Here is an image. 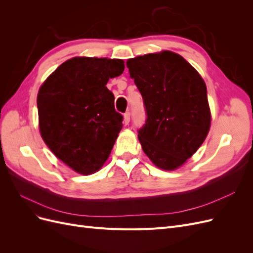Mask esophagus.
<instances>
[{
	"instance_id": "esophagus-1",
	"label": "esophagus",
	"mask_w": 253,
	"mask_h": 253,
	"mask_svg": "<svg viewBox=\"0 0 253 253\" xmlns=\"http://www.w3.org/2000/svg\"><path fill=\"white\" fill-rule=\"evenodd\" d=\"M124 122H125V125H128V122H129V113L128 112H126L124 115Z\"/></svg>"
}]
</instances>
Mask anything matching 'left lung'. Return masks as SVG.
Listing matches in <instances>:
<instances>
[{
	"instance_id": "obj_1",
	"label": "left lung",
	"mask_w": 253,
	"mask_h": 253,
	"mask_svg": "<svg viewBox=\"0 0 253 253\" xmlns=\"http://www.w3.org/2000/svg\"><path fill=\"white\" fill-rule=\"evenodd\" d=\"M148 118L138 139L157 168L174 171L192 157L209 133L211 112L202 76L170 50L126 61Z\"/></svg>"
}]
</instances>
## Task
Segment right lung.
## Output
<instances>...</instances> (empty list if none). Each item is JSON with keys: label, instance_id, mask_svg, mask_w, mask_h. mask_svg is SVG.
<instances>
[{"label": "right lung", "instance_id": "1", "mask_svg": "<svg viewBox=\"0 0 253 253\" xmlns=\"http://www.w3.org/2000/svg\"><path fill=\"white\" fill-rule=\"evenodd\" d=\"M124 71L120 59L74 57L42 83L37 97L41 137L75 172L93 174L111 154L122 116L105 85Z\"/></svg>", "mask_w": 253, "mask_h": 253}]
</instances>
